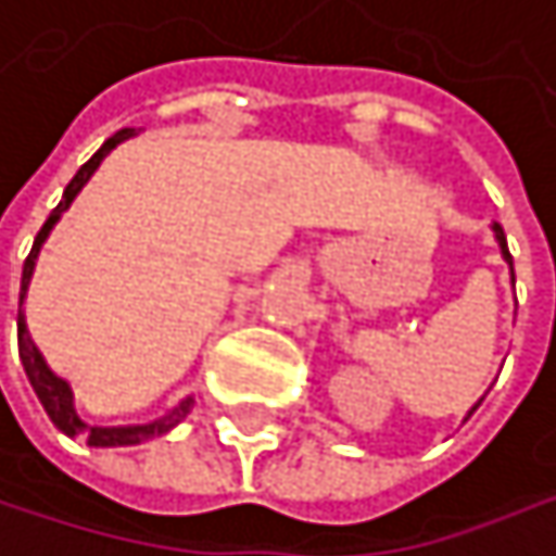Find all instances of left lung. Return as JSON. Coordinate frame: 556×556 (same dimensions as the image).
Masks as SVG:
<instances>
[{"mask_svg":"<svg viewBox=\"0 0 556 556\" xmlns=\"http://www.w3.org/2000/svg\"><path fill=\"white\" fill-rule=\"evenodd\" d=\"M492 230H495V240H498V247H502V256H505V263L511 266V280H515V263H511V253H508V240H505V230H502V224H492ZM482 401H485V397H479V404H482ZM479 404H476V407H479ZM476 407L469 410V417L476 414Z\"/></svg>","mask_w":556,"mask_h":556,"instance_id":"8db88e82","label":"left lung"}]
</instances>
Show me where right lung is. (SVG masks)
<instances>
[{"label":"right lung","mask_w":556,"mask_h":556,"mask_svg":"<svg viewBox=\"0 0 556 556\" xmlns=\"http://www.w3.org/2000/svg\"><path fill=\"white\" fill-rule=\"evenodd\" d=\"M129 136H136V129H119V132H113V136H110V139H106V142L77 168V175L67 181V188H64L58 207H54V211L48 214V220L41 224V230H38V237H35V243H31V253L25 256V266H22V293H18V358H22V368H25L28 384L35 388V394H38V401H41V407H45V414L51 417V424H54L61 433H67V437H87V446H136V443H146V440L162 437V433H168L172 427H178V424L188 417V410L194 407V397H185V401H178L165 417H159V420H152V424H136V427H90V424H84V420L77 417V410H74V391H71V384H67L64 378H58V375L48 368L45 355L38 352V345H35L31 336H28L25 313H22V303H25L28 283H31V273H35V260H38L41 243L48 240L51 227H54L58 217L71 207V201L77 198V191L90 181V175L97 172V165L103 162V155H106L110 149H116L123 139H129Z\"/></svg>","instance_id":"1"}]
</instances>
